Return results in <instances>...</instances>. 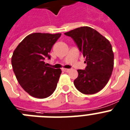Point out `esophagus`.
I'll list each match as a JSON object with an SVG mask.
<instances>
[{
	"label": "esophagus",
	"instance_id": "1",
	"mask_svg": "<svg viewBox=\"0 0 130 130\" xmlns=\"http://www.w3.org/2000/svg\"><path fill=\"white\" fill-rule=\"evenodd\" d=\"M69 71H70L69 69H63V71L64 72H69Z\"/></svg>",
	"mask_w": 130,
	"mask_h": 130
}]
</instances>
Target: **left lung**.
Returning a JSON list of instances; mask_svg holds the SVG:
<instances>
[{"instance_id": "8db88e82", "label": "left lung", "mask_w": 130, "mask_h": 130, "mask_svg": "<svg viewBox=\"0 0 130 130\" xmlns=\"http://www.w3.org/2000/svg\"><path fill=\"white\" fill-rule=\"evenodd\" d=\"M70 36L85 57L87 67L78 69L74 85L81 93L92 94L108 83L114 68V53L110 41L93 28L83 26L65 33Z\"/></svg>"}]
</instances>
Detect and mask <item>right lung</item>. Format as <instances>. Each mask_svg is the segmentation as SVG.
<instances>
[{"mask_svg":"<svg viewBox=\"0 0 130 130\" xmlns=\"http://www.w3.org/2000/svg\"><path fill=\"white\" fill-rule=\"evenodd\" d=\"M61 34L34 33L18 44L12 57V65L18 83L31 96L45 99L53 93L61 70L47 67L44 60Z\"/></svg>","mask_w":130,"mask_h":130,"instance_id":"right-lung-1","label":"right lung"}]
</instances>
